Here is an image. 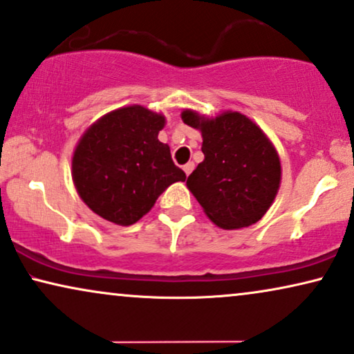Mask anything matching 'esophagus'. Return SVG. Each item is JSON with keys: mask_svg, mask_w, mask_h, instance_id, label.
<instances>
[{"mask_svg": "<svg viewBox=\"0 0 354 354\" xmlns=\"http://www.w3.org/2000/svg\"><path fill=\"white\" fill-rule=\"evenodd\" d=\"M194 169H195V164H194V162H187L185 166H183V172H185L187 176H190V174H192V171H194Z\"/></svg>", "mask_w": 354, "mask_h": 354, "instance_id": "1", "label": "esophagus"}]
</instances>
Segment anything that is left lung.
<instances>
[{"instance_id": "1", "label": "left lung", "mask_w": 354, "mask_h": 354, "mask_svg": "<svg viewBox=\"0 0 354 354\" xmlns=\"http://www.w3.org/2000/svg\"><path fill=\"white\" fill-rule=\"evenodd\" d=\"M182 120L203 136L205 159L188 176L187 187L206 216L223 229L260 221L281 182V164L272 141L250 118L231 110L216 118L183 110Z\"/></svg>"}]
</instances>
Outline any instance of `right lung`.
Wrapping results in <instances>:
<instances>
[{"mask_svg":"<svg viewBox=\"0 0 354 354\" xmlns=\"http://www.w3.org/2000/svg\"><path fill=\"white\" fill-rule=\"evenodd\" d=\"M166 118L130 105L109 112L87 128L73 154V182L81 200L100 218L130 226L185 172L171 148L158 140Z\"/></svg>","mask_w":354,"mask_h":354,"instance_id":"add662e5","label":"right lung"}]
</instances>
